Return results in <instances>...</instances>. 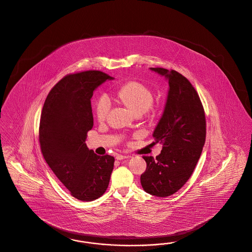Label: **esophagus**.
Wrapping results in <instances>:
<instances>
[{"label": "esophagus", "mask_w": 252, "mask_h": 252, "mask_svg": "<svg viewBox=\"0 0 252 252\" xmlns=\"http://www.w3.org/2000/svg\"><path fill=\"white\" fill-rule=\"evenodd\" d=\"M115 158H116L117 160H123V159L128 158V157H127V156H124V155H116Z\"/></svg>", "instance_id": "obj_1"}]
</instances>
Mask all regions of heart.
I'll use <instances>...</instances> for the list:
<instances>
[{
    "label": "heart",
    "mask_w": 252,
    "mask_h": 252,
    "mask_svg": "<svg viewBox=\"0 0 252 252\" xmlns=\"http://www.w3.org/2000/svg\"><path fill=\"white\" fill-rule=\"evenodd\" d=\"M117 99L127 106L134 113H143L153 107L154 95L152 91L139 82H129L116 92ZM112 107L111 99L106 94L99 95L95 102V115L99 121L108 116Z\"/></svg>",
    "instance_id": "b5f03b06"
}]
</instances>
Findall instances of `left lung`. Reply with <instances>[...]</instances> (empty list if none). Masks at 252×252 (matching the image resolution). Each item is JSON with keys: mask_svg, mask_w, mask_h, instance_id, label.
Here are the masks:
<instances>
[{"mask_svg": "<svg viewBox=\"0 0 252 252\" xmlns=\"http://www.w3.org/2000/svg\"><path fill=\"white\" fill-rule=\"evenodd\" d=\"M168 80L165 110L154 131L162 151L156 158L143 157L146 170L140 176L143 190L166 197L179 191L190 179L206 140V116L199 95L180 72L151 68Z\"/></svg>", "mask_w": 252, "mask_h": 252, "instance_id": "1", "label": "left lung"}]
</instances>
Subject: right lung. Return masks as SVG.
<instances>
[{
	"label": "right lung",
	"instance_id": "add662e5",
	"mask_svg": "<svg viewBox=\"0 0 252 252\" xmlns=\"http://www.w3.org/2000/svg\"><path fill=\"white\" fill-rule=\"evenodd\" d=\"M113 79L99 70L68 74L50 90L42 110L39 141L44 160L70 194L81 201L100 197L113 172L114 157L96 156L86 144L94 124L93 92Z\"/></svg>",
	"mask_w": 252,
	"mask_h": 252
}]
</instances>
